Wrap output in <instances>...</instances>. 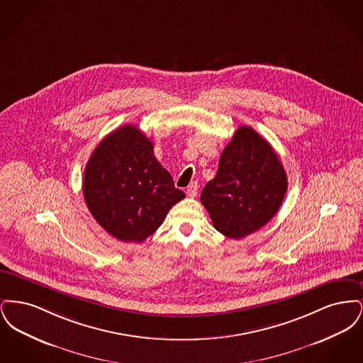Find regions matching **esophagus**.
Wrapping results in <instances>:
<instances>
[{"label":"esophagus","instance_id":"obj_1","mask_svg":"<svg viewBox=\"0 0 363 363\" xmlns=\"http://www.w3.org/2000/svg\"><path fill=\"white\" fill-rule=\"evenodd\" d=\"M197 182H191L189 186H188V190H186V194L189 196V197H196L197 196Z\"/></svg>","mask_w":363,"mask_h":363}]
</instances>
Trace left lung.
<instances>
[{
	"mask_svg": "<svg viewBox=\"0 0 363 363\" xmlns=\"http://www.w3.org/2000/svg\"><path fill=\"white\" fill-rule=\"evenodd\" d=\"M287 174L271 144L250 126H240L225 145L215 178L201 191L213 227L241 240L267 225L283 203Z\"/></svg>",
	"mask_w": 363,
	"mask_h": 363,
	"instance_id": "left-lung-1",
	"label": "left lung"
}]
</instances>
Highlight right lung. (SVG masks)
I'll list each match as a JSON object with an SVG mask.
<instances>
[{
  "label": "right lung",
  "instance_id": "1",
  "mask_svg": "<svg viewBox=\"0 0 363 363\" xmlns=\"http://www.w3.org/2000/svg\"><path fill=\"white\" fill-rule=\"evenodd\" d=\"M83 193L95 220L114 238L143 242L185 197L154 155V144L133 125L99 143L84 170Z\"/></svg>",
  "mask_w": 363,
  "mask_h": 363
}]
</instances>
